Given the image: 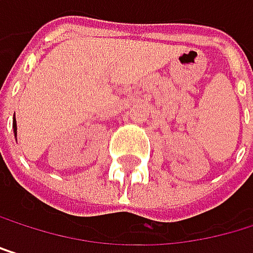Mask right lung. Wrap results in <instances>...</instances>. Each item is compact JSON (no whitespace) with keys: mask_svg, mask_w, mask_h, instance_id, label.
<instances>
[{"mask_svg":"<svg viewBox=\"0 0 253 253\" xmlns=\"http://www.w3.org/2000/svg\"><path fill=\"white\" fill-rule=\"evenodd\" d=\"M13 132H15V136H16V120L13 118Z\"/></svg>","mask_w":253,"mask_h":253,"instance_id":"1","label":"right lung"}]
</instances>
